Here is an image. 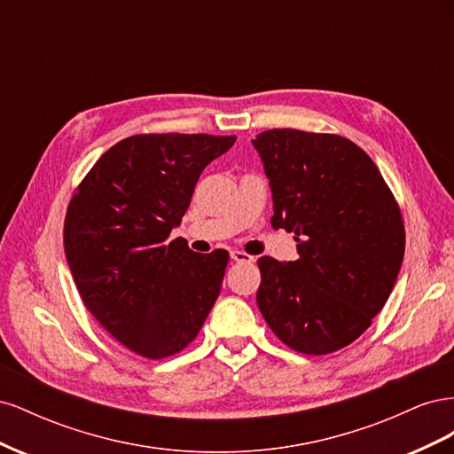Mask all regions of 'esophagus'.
Returning <instances> with one entry per match:
<instances>
[{
	"label": "esophagus",
	"instance_id": "obj_1",
	"mask_svg": "<svg viewBox=\"0 0 454 454\" xmlns=\"http://www.w3.org/2000/svg\"><path fill=\"white\" fill-rule=\"evenodd\" d=\"M231 259L237 261V263H254V257L240 250H231Z\"/></svg>",
	"mask_w": 454,
	"mask_h": 454
}]
</instances>
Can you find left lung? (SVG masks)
Wrapping results in <instances>:
<instances>
[{"mask_svg": "<svg viewBox=\"0 0 454 454\" xmlns=\"http://www.w3.org/2000/svg\"><path fill=\"white\" fill-rule=\"evenodd\" d=\"M254 147L269 177L274 229L299 259L259 257L257 307L284 345L310 356L345 348L387 303L405 254L400 206L375 162L337 134L272 129Z\"/></svg>", "mask_w": 454, "mask_h": 454, "instance_id": "8db88e82", "label": "left lung"}]
</instances>
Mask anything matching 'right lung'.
<instances>
[{"mask_svg": "<svg viewBox=\"0 0 454 454\" xmlns=\"http://www.w3.org/2000/svg\"><path fill=\"white\" fill-rule=\"evenodd\" d=\"M237 136L138 134L96 160L64 222L85 307L132 352L168 358L193 340L222 290L229 254L170 240L199 176Z\"/></svg>", "mask_w": 454, "mask_h": 454, "instance_id": "right-lung-1", "label": "right lung"}]
</instances>
